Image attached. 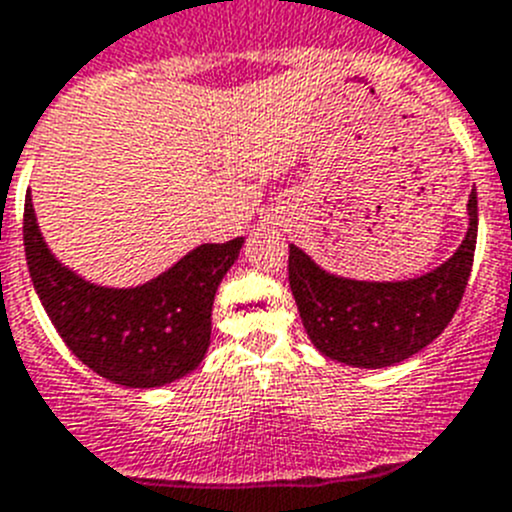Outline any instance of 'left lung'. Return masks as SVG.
Returning <instances> with one entry per match:
<instances>
[{"label": "left lung", "instance_id": "left-lung-1", "mask_svg": "<svg viewBox=\"0 0 512 512\" xmlns=\"http://www.w3.org/2000/svg\"><path fill=\"white\" fill-rule=\"evenodd\" d=\"M467 232L450 260L419 278L353 280L333 275L290 245V290L310 343L356 369L401 364L427 348L465 295L477 242V191L467 199Z\"/></svg>", "mask_w": 512, "mask_h": 512}]
</instances>
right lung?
Instances as JSON below:
<instances>
[{
	"mask_svg": "<svg viewBox=\"0 0 512 512\" xmlns=\"http://www.w3.org/2000/svg\"><path fill=\"white\" fill-rule=\"evenodd\" d=\"M25 255L42 308L88 369L128 389H156L191 374L207 356L212 303L245 237L199 245L136 288H105L62 265L25 202Z\"/></svg>",
	"mask_w": 512,
	"mask_h": 512,
	"instance_id": "1",
	"label": "right lung"
}]
</instances>
